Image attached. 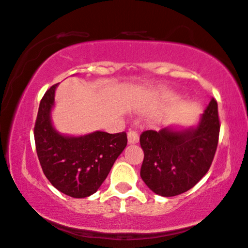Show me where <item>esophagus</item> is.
Listing matches in <instances>:
<instances>
[{
  "label": "esophagus",
  "mask_w": 248,
  "mask_h": 248,
  "mask_svg": "<svg viewBox=\"0 0 248 248\" xmlns=\"http://www.w3.org/2000/svg\"><path fill=\"white\" fill-rule=\"evenodd\" d=\"M139 142V135L136 131L130 130L128 132V143L129 145H135Z\"/></svg>",
  "instance_id": "obj_1"
}]
</instances>
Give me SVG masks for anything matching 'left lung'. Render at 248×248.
Listing matches in <instances>:
<instances>
[{
  "instance_id": "left-lung-1",
  "label": "left lung",
  "mask_w": 248,
  "mask_h": 248,
  "mask_svg": "<svg viewBox=\"0 0 248 248\" xmlns=\"http://www.w3.org/2000/svg\"><path fill=\"white\" fill-rule=\"evenodd\" d=\"M218 136V110L214 98L195 125L142 132L140 145L145 157L140 176L143 183L162 197L189 190L208 171Z\"/></svg>"
}]
</instances>
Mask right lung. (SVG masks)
Returning <instances> with one entry per match:
<instances>
[{"label":"right lung","mask_w":248,"mask_h":248,"mask_svg":"<svg viewBox=\"0 0 248 248\" xmlns=\"http://www.w3.org/2000/svg\"><path fill=\"white\" fill-rule=\"evenodd\" d=\"M57 87H51L40 102L34 127L36 153L53 187L70 197H89L105 182L127 146V134L98 130L70 136L59 132L52 123Z\"/></svg>","instance_id":"obj_1"}]
</instances>
